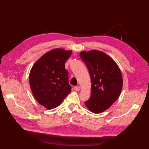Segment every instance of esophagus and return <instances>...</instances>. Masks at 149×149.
Masks as SVG:
<instances>
[{
	"instance_id": "34e87169",
	"label": "esophagus",
	"mask_w": 149,
	"mask_h": 149,
	"mask_svg": "<svg viewBox=\"0 0 149 149\" xmlns=\"http://www.w3.org/2000/svg\"><path fill=\"white\" fill-rule=\"evenodd\" d=\"M74 90H75V91H80L81 88H80L79 86H75V87H74Z\"/></svg>"
}]
</instances>
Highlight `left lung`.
I'll list each match as a JSON object with an SVG mask.
<instances>
[{"label": "left lung", "instance_id": "8db88e82", "mask_svg": "<svg viewBox=\"0 0 149 149\" xmlns=\"http://www.w3.org/2000/svg\"><path fill=\"white\" fill-rule=\"evenodd\" d=\"M79 55L89 70L91 83V96L84 102L85 106L94 113L105 111L121 93L123 79L119 66L99 50H83Z\"/></svg>", "mask_w": 149, "mask_h": 149}]
</instances>
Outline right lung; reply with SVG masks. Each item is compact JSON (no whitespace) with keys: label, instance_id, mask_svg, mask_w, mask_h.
I'll list each match as a JSON object with an SVG mask.
<instances>
[{"label":"right lung","instance_id":"add662e5","mask_svg":"<svg viewBox=\"0 0 149 149\" xmlns=\"http://www.w3.org/2000/svg\"><path fill=\"white\" fill-rule=\"evenodd\" d=\"M72 50L54 49L35 62L29 73L31 90L36 101L47 109L59 106L70 93L65 64Z\"/></svg>","mask_w":149,"mask_h":149}]
</instances>
